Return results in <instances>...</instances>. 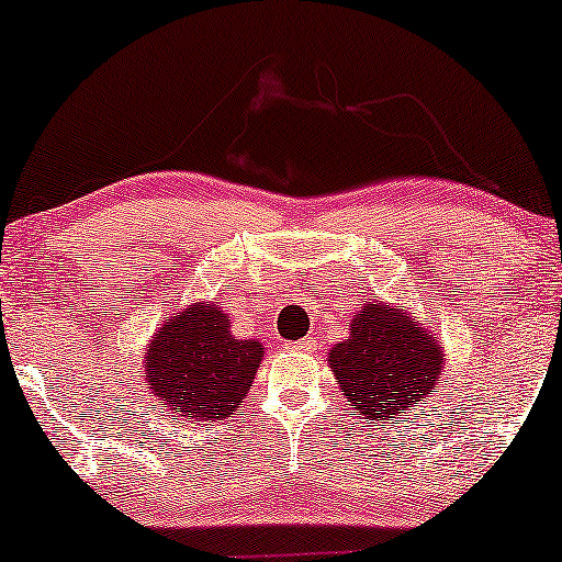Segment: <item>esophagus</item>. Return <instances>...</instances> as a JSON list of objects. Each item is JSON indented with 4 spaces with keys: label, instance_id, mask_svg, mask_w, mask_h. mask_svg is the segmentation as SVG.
I'll list each match as a JSON object with an SVG mask.
<instances>
[{
    "label": "esophagus",
    "instance_id": "esophagus-1",
    "mask_svg": "<svg viewBox=\"0 0 562 562\" xmlns=\"http://www.w3.org/2000/svg\"><path fill=\"white\" fill-rule=\"evenodd\" d=\"M290 348L299 350V353H308V350H316V340H314V337H306V340L290 342Z\"/></svg>",
    "mask_w": 562,
    "mask_h": 562
}]
</instances>
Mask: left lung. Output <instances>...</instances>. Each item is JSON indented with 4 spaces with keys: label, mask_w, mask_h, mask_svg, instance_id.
I'll return each mask as SVG.
<instances>
[{
    "label": "left lung",
    "mask_w": 562,
    "mask_h": 562,
    "mask_svg": "<svg viewBox=\"0 0 562 562\" xmlns=\"http://www.w3.org/2000/svg\"><path fill=\"white\" fill-rule=\"evenodd\" d=\"M327 361L353 414L395 422L437 392L445 350L408 308L369 299L350 319L348 340L337 342Z\"/></svg>",
    "instance_id": "1"
}]
</instances>
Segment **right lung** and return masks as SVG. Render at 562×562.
I'll return each instance as SVG.
<instances>
[{"instance_id": "add662e5", "label": "right lung", "mask_w": 562, "mask_h": 562, "mask_svg": "<svg viewBox=\"0 0 562 562\" xmlns=\"http://www.w3.org/2000/svg\"><path fill=\"white\" fill-rule=\"evenodd\" d=\"M229 314L195 301L167 316L144 356V380L161 414L191 422H225L240 408L263 361L259 340L229 333Z\"/></svg>"}]
</instances>
